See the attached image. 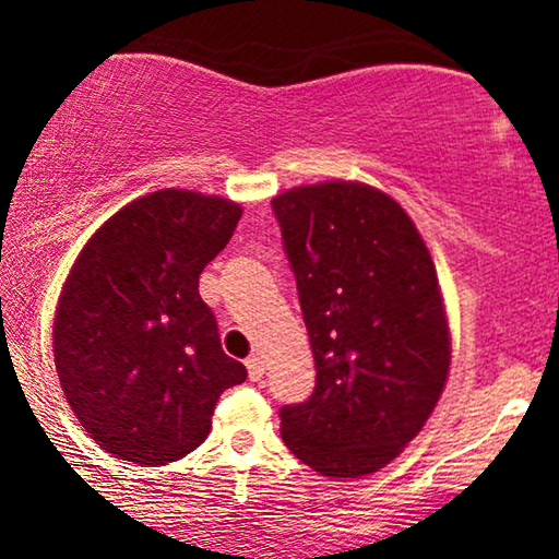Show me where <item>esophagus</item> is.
Masks as SVG:
<instances>
[{
  "mask_svg": "<svg viewBox=\"0 0 559 559\" xmlns=\"http://www.w3.org/2000/svg\"><path fill=\"white\" fill-rule=\"evenodd\" d=\"M247 369H249V379L251 381H262L264 377V361L259 356H249L247 358Z\"/></svg>",
  "mask_w": 559,
  "mask_h": 559,
  "instance_id": "esophagus-1",
  "label": "esophagus"
}]
</instances>
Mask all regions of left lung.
<instances>
[{
    "mask_svg": "<svg viewBox=\"0 0 559 559\" xmlns=\"http://www.w3.org/2000/svg\"><path fill=\"white\" fill-rule=\"evenodd\" d=\"M316 358L310 400L280 409L289 453L331 478L392 463L450 371L438 272L394 198L325 180L272 198Z\"/></svg>",
    "mask_w": 559,
    "mask_h": 559,
    "instance_id": "obj_1",
    "label": "left lung"
}]
</instances>
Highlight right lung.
<instances>
[{
	"label": "right lung",
	"mask_w": 559,
	"mask_h": 559,
	"mask_svg": "<svg viewBox=\"0 0 559 559\" xmlns=\"http://www.w3.org/2000/svg\"><path fill=\"white\" fill-rule=\"evenodd\" d=\"M241 205L165 188L114 213L81 249L52 323L66 400L106 453L165 465L211 432L218 396L247 379L198 293Z\"/></svg>",
	"instance_id": "right-lung-1"
}]
</instances>
